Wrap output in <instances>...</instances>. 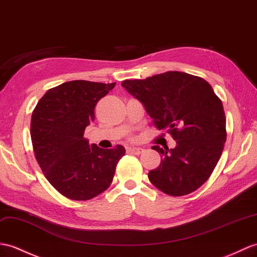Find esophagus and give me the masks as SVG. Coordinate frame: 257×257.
<instances>
[{
    "label": "esophagus",
    "instance_id": "obj_1",
    "mask_svg": "<svg viewBox=\"0 0 257 257\" xmlns=\"http://www.w3.org/2000/svg\"><path fill=\"white\" fill-rule=\"evenodd\" d=\"M129 151L134 154H140L143 152V149L140 147H133V148H129Z\"/></svg>",
    "mask_w": 257,
    "mask_h": 257
}]
</instances>
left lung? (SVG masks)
<instances>
[{"mask_svg": "<svg viewBox=\"0 0 257 257\" xmlns=\"http://www.w3.org/2000/svg\"><path fill=\"white\" fill-rule=\"evenodd\" d=\"M121 85L141 101L154 126L166 129L176 141L174 149L152 147L163 159L149 172L150 182L171 196L199 188L216 168L226 140L222 101L211 85L178 71L126 80Z\"/></svg>", "mask_w": 257, "mask_h": 257, "instance_id": "obj_1", "label": "left lung"}]
</instances>
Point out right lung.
I'll list each match as a JSON object with an SVG mask.
<instances>
[{"label":"right lung","instance_id":"1","mask_svg":"<svg viewBox=\"0 0 257 257\" xmlns=\"http://www.w3.org/2000/svg\"><path fill=\"white\" fill-rule=\"evenodd\" d=\"M116 83L83 80L48 89L32 115L31 137L36 160L59 193L73 200H88L109 187L122 146H89L85 128L94 120L97 101Z\"/></svg>","mask_w":257,"mask_h":257}]
</instances>
